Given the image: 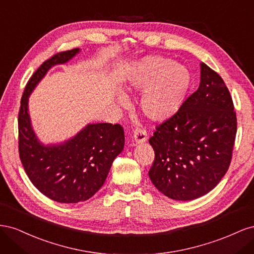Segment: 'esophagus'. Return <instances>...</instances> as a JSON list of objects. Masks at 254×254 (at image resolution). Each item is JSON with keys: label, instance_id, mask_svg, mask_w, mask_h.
<instances>
[{"label": "esophagus", "instance_id": "esophagus-1", "mask_svg": "<svg viewBox=\"0 0 254 254\" xmlns=\"http://www.w3.org/2000/svg\"><path fill=\"white\" fill-rule=\"evenodd\" d=\"M133 140L136 144L144 143L147 141V133L144 129H135L133 131Z\"/></svg>", "mask_w": 254, "mask_h": 254}]
</instances>
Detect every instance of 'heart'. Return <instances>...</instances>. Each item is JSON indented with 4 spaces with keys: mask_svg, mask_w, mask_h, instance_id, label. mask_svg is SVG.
<instances>
[{
    "mask_svg": "<svg viewBox=\"0 0 254 254\" xmlns=\"http://www.w3.org/2000/svg\"><path fill=\"white\" fill-rule=\"evenodd\" d=\"M123 86L135 93L142 89L140 108L145 118L152 122H164L172 118L182 105L190 83L188 68L160 56H146L135 60L123 75ZM122 106L125 96L119 95Z\"/></svg>",
    "mask_w": 254,
    "mask_h": 254,
    "instance_id": "b5f03b06",
    "label": "heart"
}]
</instances>
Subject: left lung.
Segmentation results:
<instances>
[{"label":"left lung","mask_w":254,"mask_h":254,"mask_svg":"<svg viewBox=\"0 0 254 254\" xmlns=\"http://www.w3.org/2000/svg\"><path fill=\"white\" fill-rule=\"evenodd\" d=\"M236 134L231 95L220 76L200 64V83L174 117L157 127L148 172L158 190L175 200L211 191L228 171Z\"/></svg>","instance_id":"left-lung-1"}]
</instances>
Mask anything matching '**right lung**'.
<instances>
[{
    "label": "right lung",
    "instance_id": "1",
    "mask_svg": "<svg viewBox=\"0 0 254 254\" xmlns=\"http://www.w3.org/2000/svg\"><path fill=\"white\" fill-rule=\"evenodd\" d=\"M81 50L56 54L44 61L28 80L19 112V153L29 180L43 195L61 203L86 201L103 187L112 162L124 149V129L119 124H87L59 143H42L36 134L28 99L53 66L64 64Z\"/></svg>",
    "mask_w": 254,
    "mask_h": 254
}]
</instances>
